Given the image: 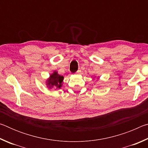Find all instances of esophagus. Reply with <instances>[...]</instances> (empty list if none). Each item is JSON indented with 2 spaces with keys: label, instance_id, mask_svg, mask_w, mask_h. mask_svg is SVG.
Wrapping results in <instances>:
<instances>
[{
  "label": "esophagus",
  "instance_id": "esophagus-1",
  "mask_svg": "<svg viewBox=\"0 0 148 148\" xmlns=\"http://www.w3.org/2000/svg\"><path fill=\"white\" fill-rule=\"evenodd\" d=\"M80 72H81V70L80 69H79L78 71H77L76 72V74H79L80 73Z\"/></svg>",
  "mask_w": 148,
  "mask_h": 148
}]
</instances>
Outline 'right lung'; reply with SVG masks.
<instances>
[{
  "label": "right lung",
  "mask_w": 148,
  "mask_h": 148,
  "mask_svg": "<svg viewBox=\"0 0 148 148\" xmlns=\"http://www.w3.org/2000/svg\"><path fill=\"white\" fill-rule=\"evenodd\" d=\"M63 78V76H60L56 71H55L53 74H51L49 78L47 80V86L50 89H60L62 86Z\"/></svg>",
  "instance_id": "1"
}]
</instances>
